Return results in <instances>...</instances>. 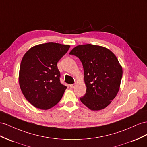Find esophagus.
Masks as SVG:
<instances>
[{
  "label": "esophagus",
  "instance_id": "obj_1",
  "mask_svg": "<svg viewBox=\"0 0 147 147\" xmlns=\"http://www.w3.org/2000/svg\"><path fill=\"white\" fill-rule=\"evenodd\" d=\"M75 86H76V84H70V88H71V89H73L74 87H75Z\"/></svg>",
  "mask_w": 147,
  "mask_h": 147
}]
</instances>
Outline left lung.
Listing matches in <instances>:
<instances>
[{
  "instance_id": "obj_1",
  "label": "left lung",
  "mask_w": 147,
  "mask_h": 147,
  "mask_svg": "<svg viewBox=\"0 0 147 147\" xmlns=\"http://www.w3.org/2000/svg\"><path fill=\"white\" fill-rule=\"evenodd\" d=\"M80 59L84 69L86 92L80 98L92 111L103 109L119 92L122 68L109 49L91 44L74 47L69 53Z\"/></svg>"
}]
</instances>
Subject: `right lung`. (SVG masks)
I'll return each instance as SVG.
<instances>
[{
	"instance_id": "add662e5",
	"label": "right lung",
	"mask_w": 147,
	"mask_h": 147,
	"mask_svg": "<svg viewBox=\"0 0 147 147\" xmlns=\"http://www.w3.org/2000/svg\"><path fill=\"white\" fill-rule=\"evenodd\" d=\"M69 47L47 43L31 48L24 55L20 67L19 84L26 99L33 106L47 110L62 98L67 87L60 82L57 63Z\"/></svg>"
}]
</instances>
